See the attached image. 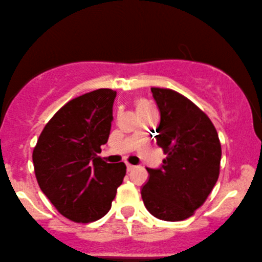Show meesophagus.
Returning a JSON list of instances; mask_svg holds the SVG:
<instances>
[{
  "instance_id": "34e87169",
  "label": "esophagus",
  "mask_w": 262,
  "mask_h": 262,
  "mask_svg": "<svg viewBox=\"0 0 262 262\" xmlns=\"http://www.w3.org/2000/svg\"><path fill=\"white\" fill-rule=\"evenodd\" d=\"M134 168H136V166L132 165V164H126V170H128V171L134 170Z\"/></svg>"
}]
</instances>
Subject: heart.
Masks as SVG:
<instances>
[{"instance_id": "b5f03b06", "label": "heart", "mask_w": 262, "mask_h": 262, "mask_svg": "<svg viewBox=\"0 0 262 262\" xmlns=\"http://www.w3.org/2000/svg\"><path fill=\"white\" fill-rule=\"evenodd\" d=\"M145 108H149V104L145 102V100H143V99L137 100V111L138 112L143 111V109H145Z\"/></svg>"}]
</instances>
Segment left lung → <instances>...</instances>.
Instances as JSON below:
<instances>
[{
	"mask_svg": "<svg viewBox=\"0 0 262 262\" xmlns=\"http://www.w3.org/2000/svg\"><path fill=\"white\" fill-rule=\"evenodd\" d=\"M160 112L157 143L166 155L149 169L142 188L145 208L160 220L190 217L208 199L220 173L221 144L209 117L190 99L168 88H151Z\"/></svg>",
	"mask_w": 262,
	"mask_h": 262,
	"instance_id": "obj_1",
	"label": "left lung"
}]
</instances>
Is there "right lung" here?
I'll return each instance as SVG.
<instances>
[{
  "instance_id": "1",
  "label": "right lung",
  "mask_w": 262,
  "mask_h": 262,
  "mask_svg": "<svg viewBox=\"0 0 262 262\" xmlns=\"http://www.w3.org/2000/svg\"><path fill=\"white\" fill-rule=\"evenodd\" d=\"M116 91L100 88L70 100L43 128L33 149L34 174L59 214L74 223L99 220L123 183L124 163L98 157L113 120Z\"/></svg>"
}]
</instances>
